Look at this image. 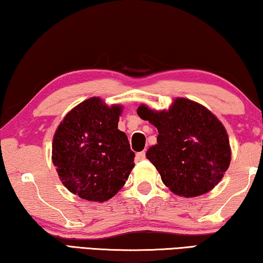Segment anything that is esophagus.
I'll list each match as a JSON object with an SVG mask.
<instances>
[{
  "label": "esophagus",
  "mask_w": 263,
  "mask_h": 263,
  "mask_svg": "<svg viewBox=\"0 0 263 263\" xmlns=\"http://www.w3.org/2000/svg\"><path fill=\"white\" fill-rule=\"evenodd\" d=\"M146 158V152L145 151H142V152H139L136 154V160L137 161H141V160H144Z\"/></svg>",
  "instance_id": "34e87169"
}]
</instances>
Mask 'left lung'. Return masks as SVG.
<instances>
[{
  "instance_id": "left-lung-1",
  "label": "left lung",
  "mask_w": 263,
  "mask_h": 263,
  "mask_svg": "<svg viewBox=\"0 0 263 263\" xmlns=\"http://www.w3.org/2000/svg\"><path fill=\"white\" fill-rule=\"evenodd\" d=\"M138 116L158 128V144L146 157L164 185L183 197L210 191L221 180L231 161L228 133L205 106L176 99L167 111L140 105Z\"/></svg>"
}]
</instances>
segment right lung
<instances>
[{"label": "right lung", "instance_id": "right-lung-1", "mask_svg": "<svg viewBox=\"0 0 263 263\" xmlns=\"http://www.w3.org/2000/svg\"><path fill=\"white\" fill-rule=\"evenodd\" d=\"M122 106L91 97L70 110L57 128L53 164L64 185L79 197L108 201L135 167L127 136L118 130Z\"/></svg>", "mask_w": 263, "mask_h": 263}]
</instances>
